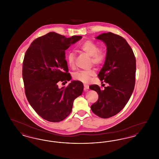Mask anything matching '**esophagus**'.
I'll return each mask as SVG.
<instances>
[{"mask_svg": "<svg viewBox=\"0 0 159 159\" xmlns=\"http://www.w3.org/2000/svg\"><path fill=\"white\" fill-rule=\"evenodd\" d=\"M89 89V86L88 84H84V91H86L88 89Z\"/></svg>", "mask_w": 159, "mask_h": 159, "instance_id": "34e87169", "label": "esophagus"}]
</instances>
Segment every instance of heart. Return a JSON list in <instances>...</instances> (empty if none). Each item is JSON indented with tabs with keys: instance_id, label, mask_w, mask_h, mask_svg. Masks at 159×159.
<instances>
[{
	"instance_id": "b5f03b06",
	"label": "heart",
	"mask_w": 159,
	"mask_h": 159,
	"mask_svg": "<svg viewBox=\"0 0 159 159\" xmlns=\"http://www.w3.org/2000/svg\"><path fill=\"white\" fill-rule=\"evenodd\" d=\"M80 50L91 56V64L96 66H101L106 61L107 51L105 46H98V44L91 40H87L77 45ZM67 61L68 65L73 68L75 66V53L69 52L67 55ZM95 71L93 69L88 70H81L75 73L73 77L77 80L86 83L90 81L91 77L95 76Z\"/></svg>"
}]
</instances>
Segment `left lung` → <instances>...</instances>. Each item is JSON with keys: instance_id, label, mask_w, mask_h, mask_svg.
Listing matches in <instances>:
<instances>
[{"instance_id": "1", "label": "left lung", "mask_w": 159, "mask_h": 159, "mask_svg": "<svg viewBox=\"0 0 159 159\" xmlns=\"http://www.w3.org/2000/svg\"><path fill=\"white\" fill-rule=\"evenodd\" d=\"M96 38L106 43L107 51L98 76L109 85L104 90L97 84L89 86L98 94V101L91 108L95 114L106 119L119 113L130 98L135 84L136 59L131 47L120 36L108 32Z\"/></svg>"}]
</instances>
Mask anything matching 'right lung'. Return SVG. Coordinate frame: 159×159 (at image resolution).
Instances as JSON below:
<instances>
[{
	"mask_svg": "<svg viewBox=\"0 0 159 159\" xmlns=\"http://www.w3.org/2000/svg\"><path fill=\"white\" fill-rule=\"evenodd\" d=\"M82 38H66L50 32L36 39L25 53L23 79L25 93L32 108L43 119L51 122L64 120L71 112L74 100L81 95L83 84L71 81L58 88V82L71 79L65 51Z\"/></svg>",
	"mask_w": 159,
	"mask_h": 159,
	"instance_id": "right-lung-1",
	"label": "right lung"
}]
</instances>
